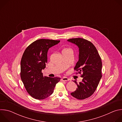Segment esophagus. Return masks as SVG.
I'll use <instances>...</instances> for the list:
<instances>
[{
  "label": "esophagus",
  "instance_id": "34e87169",
  "mask_svg": "<svg viewBox=\"0 0 122 122\" xmlns=\"http://www.w3.org/2000/svg\"><path fill=\"white\" fill-rule=\"evenodd\" d=\"M61 80L62 81H68V80H69V79L67 78H66V77H63L62 78V79H61Z\"/></svg>",
  "mask_w": 122,
  "mask_h": 122
}]
</instances>
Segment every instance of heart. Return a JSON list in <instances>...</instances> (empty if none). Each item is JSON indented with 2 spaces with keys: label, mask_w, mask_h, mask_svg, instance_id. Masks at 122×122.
Listing matches in <instances>:
<instances>
[{
  "label": "heart",
  "mask_w": 122,
  "mask_h": 122,
  "mask_svg": "<svg viewBox=\"0 0 122 122\" xmlns=\"http://www.w3.org/2000/svg\"><path fill=\"white\" fill-rule=\"evenodd\" d=\"M71 50V49L68 48H66V49H64L63 50Z\"/></svg>",
  "instance_id": "1"
}]
</instances>
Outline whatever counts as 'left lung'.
Here are the masks:
<instances>
[{
  "instance_id": "left-lung-1",
  "label": "left lung",
  "mask_w": 122,
  "mask_h": 122,
  "mask_svg": "<svg viewBox=\"0 0 122 122\" xmlns=\"http://www.w3.org/2000/svg\"><path fill=\"white\" fill-rule=\"evenodd\" d=\"M67 41L75 44L79 48V59L74 71L82 78V81L79 83L74 81L78 88L71 94L78 99H84L94 94L102 77L101 59L91 41L80 38L68 39Z\"/></svg>"
}]
</instances>
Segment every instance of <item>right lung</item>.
Returning a JSON list of instances; mask_svg holds the SVG:
<instances>
[{
	"mask_svg": "<svg viewBox=\"0 0 122 122\" xmlns=\"http://www.w3.org/2000/svg\"><path fill=\"white\" fill-rule=\"evenodd\" d=\"M60 41L40 39L25 50L21 61L20 76L27 93L37 99H45L54 92L59 77L43 76L42 69L46 67L49 49Z\"/></svg>",
	"mask_w": 122,
	"mask_h": 122,
	"instance_id": "right-lung-1",
	"label": "right lung"
}]
</instances>
